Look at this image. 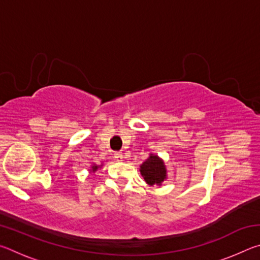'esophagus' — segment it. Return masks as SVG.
Listing matches in <instances>:
<instances>
[{"mask_svg": "<svg viewBox=\"0 0 260 260\" xmlns=\"http://www.w3.org/2000/svg\"><path fill=\"white\" fill-rule=\"evenodd\" d=\"M114 159L116 160H118V161H121L122 159H124V155H122L121 152H117V153H114Z\"/></svg>", "mask_w": 260, "mask_h": 260, "instance_id": "obj_1", "label": "esophagus"}]
</instances>
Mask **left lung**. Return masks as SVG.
<instances>
[{
	"label": "left lung",
	"instance_id": "1",
	"mask_svg": "<svg viewBox=\"0 0 260 260\" xmlns=\"http://www.w3.org/2000/svg\"><path fill=\"white\" fill-rule=\"evenodd\" d=\"M140 173L148 184L160 187L167 179V170L164 160L155 153L149 157L140 165Z\"/></svg>",
	"mask_w": 260,
	"mask_h": 260
}]
</instances>
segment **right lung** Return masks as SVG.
I'll list each match as a JSON object with an SVG mask.
<instances>
[{
    "label": "right lung",
    "instance_id": "right-lung-1",
    "mask_svg": "<svg viewBox=\"0 0 260 260\" xmlns=\"http://www.w3.org/2000/svg\"><path fill=\"white\" fill-rule=\"evenodd\" d=\"M102 166H103V162H102V164H100V165L95 164V162H94V164H91V165H90V169L88 170V171H89V173H90V174H91V173H95L96 171H98L99 169H101V167H102Z\"/></svg>",
    "mask_w": 260,
    "mask_h": 260
}]
</instances>
